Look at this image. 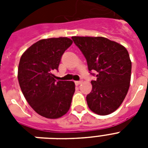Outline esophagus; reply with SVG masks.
<instances>
[{
	"instance_id": "34e87169",
	"label": "esophagus",
	"mask_w": 148,
	"mask_h": 148,
	"mask_svg": "<svg viewBox=\"0 0 148 148\" xmlns=\"http://www.w3.org/2000/svg\"><path fill=\"white\" fill-rule=\"evenodd\" d=\"M83 82V81H75V84H76V85H79V84H81V83Z\"/></svg>"
}]
</instances>
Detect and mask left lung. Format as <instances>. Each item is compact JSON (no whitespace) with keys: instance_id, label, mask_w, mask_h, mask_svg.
Masks as SVG:
<instances>
[{"instance_id":"1","label":"left lung","mask_w":148,"mask_h":148,"mask_svg":"<svg viewBox=\"0 0 148 148\" xmlns=\"http://www.w3.org/2000/svg\"><path fill=\"white\" fill-rule=\"evenodd\" d=\"M72 39L85 57L88 70L97 72L86 97L88 108L97 114H110L121 106L130 87L128 52L123 45L103 37L74 36Z\"/></svg>"}]
</instances>
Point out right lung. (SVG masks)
<instances>
[{"label":"right lung","instance_id":"obj_1","mask_svg":"<svg viewBox=\"0 0 148 148\" xmlns=\"http://www.w3.org/2000/svg\"><path fill=\"white\" fill-rule=\"evenodd\" d=\"M71 39L52 38L34 43L20 59L17 78L24 97L42 117L57 119L69 110L75 91L74 81H56L53 71L72 45Z\"/></svg>","mask_w":148,"mask_h":148}]
</instances>
